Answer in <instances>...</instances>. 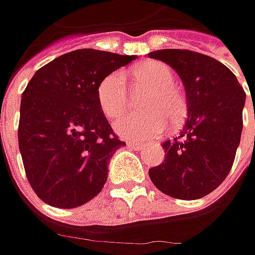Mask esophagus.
<instances>
[{
  "instance_id": "1",
  "label": "esophagus",
  "mask_w": 255,
  "mask_h": 255,
  "mask_svg": "<svg viewBox=\"0 0 255 255\" xmlns=\"http://www.w3.org/2000/svg\"><path fill=\"white\" fill-rule=\"evenodd\" d=\"M128 146H129V147H133V149H142L143 147V144L136 142H128Z\"/></svg>"
}]
</instances>
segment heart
<instances>
[{
    "label": "heart",
    "mask_w": 255,
    "mask_h": 255,
    "mask_svg": "<svg viewBox=\"0 0 255 255\" xmlns=\"http://www.w3.org/2000/svg\"><path fill=\"white\" fill-rule=\"evenodd\" d=\"M137 84L152 88L146 99L143 115H125L115 123V129L123 137L136 140H152L162 136L169 121L177 123L186 113V103L181 93L174 88V74L163 62L150 61L136 66L132 71ZM102 113L108 119H116L125 112L129 103L128 88L122 72L105 76L96 91Z\"/></svg>",
    "instance_id": "b5f03b06"
}]
</instances>
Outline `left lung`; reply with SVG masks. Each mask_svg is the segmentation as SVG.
<instances>
[{
	"instance_id": "left-lung-1",
	"label": "left lung",
	"mask_w": 255,
	"mask_h": 255,
	"mask_svg": "<svg viewBox=\"0 0 255 255\" xmlns=\"http://www.w3.org/2000/svg\"><path fill=\"white\" fill-rule=\"evenodd\" d=\"M171 66L187 96V119L180 134L162 143L164 162L149 170L159 190L196 200L229 176L240 144L246 92L236 75L209 55L187 49L149 54Z\"/></svg>"
}]
</instances>
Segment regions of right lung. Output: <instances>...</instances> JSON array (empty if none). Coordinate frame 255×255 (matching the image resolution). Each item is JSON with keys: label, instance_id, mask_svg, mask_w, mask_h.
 <instances>
[{"label": "right lung", "instance_id": "add662e5", "mask_svg": "<svg viewBox=\"0 0 255 255\" xmlns=\"http://www.w3.org/2000/svg\"><path fill=\"white\" fill-rule=\"evenodd\" d=\"M136 59L76 49L38 69L21 98L18 146L25 174L41 200L74 209L93 199L108 179V163L125 146L99 108L105 76Z\"/></svg>", "mask_w": 255, "mask_h": 255}]
</instances>
